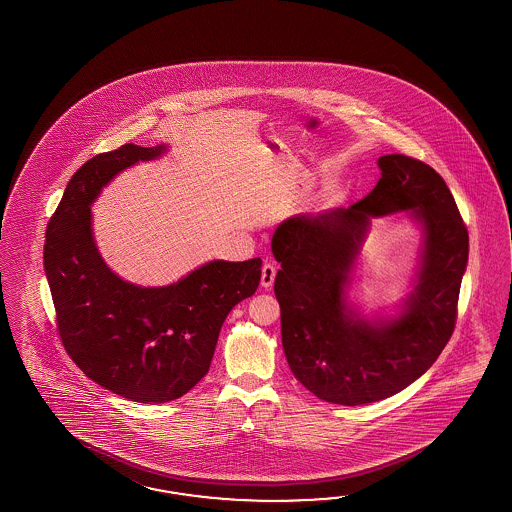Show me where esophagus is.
<instances>
[{
    "mask_svg": "<svg viewBox=\"0 0 512 512\" xmlns=\"http://www.w3.org/2000/svg\"><path fill=\"white\" fill-rule=\"evenodd\" d=\"M274 278H276V267L272 263H263V267H261V287L271 289Z\"/></svg>",
    "mask_w": 512,
    "mask_h": 512,
    "instance_id": "obj_1",
    "label": "esophagus"
}]
</instances>
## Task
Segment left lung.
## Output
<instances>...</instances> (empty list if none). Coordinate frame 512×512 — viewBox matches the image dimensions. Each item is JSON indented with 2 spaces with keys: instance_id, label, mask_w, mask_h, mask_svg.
I'll list each match as a JSON object with an SVG mask.
<instances>
[{
  "instance_id": "obj_1",
  "label": "left lung",
  "mask_w": 512,
  "mask_h": 512,
  "mask_svg": "<svg viewBox=\"0 0 512 512\" xmlns=\"http://www.w3.org/2000/svg\"><path fill=\"white\" fill-rule=\"evenodd\" d=\"M381 179L348 208L285 219L272 236L282 263L274 294L294 377L326 403H375L410 386L452 337L468 232L443 177L408 155L379 157ZM410 209L424 227L418 283L395 319L368 321L345 289L371 217Z\"/></svg>"
}]
</instances>
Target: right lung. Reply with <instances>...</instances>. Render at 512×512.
<instances>
[{"label":"right lung","mask_w":512,"mask_h":512,"mask_svg":"<svg viewBox=\"0 0 512 512\" xmlns=\"http://www.w3.org/2000/svg\"><path fill=\"white\" fill-rule=\"evenodd\" d=\"M166 146L124 144L78 168L47 223L44 267L58 335L80 370L135 403H168L208 373L234 305L256 293L261 260L208 261L166 287L124 282L100 258L91 203L102 186Z\"/></svg>","instance_id":"add662e5"}]
</instances>
